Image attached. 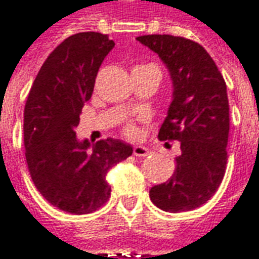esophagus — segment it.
I'll return each instance as SVG.
<instances>
[{"label": "esophagus", "mask_w": 259, "mask_h": 259, "mask_svg": "<svg viewBox=\"0 0 259 259\" xmlns=\"http://www.w3.org/2000/svg\"><path fill=\"white\" fill-rule=\"evenodd\" d=\"M133 153H134V156H138V158H145V156H148V155L151 153V151H149L147 147L137 145V147H134Z\"/></svg>", "instance_id": "obj_1"}]
</instances>
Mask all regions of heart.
<instances>
[{
  "instance_id": "b5f03b06",
  "label": "heart",
  "mask_w": 259,
  "mask_h": 259,
  "mask_svg": "<svg viewBox=\"0 0 259 259\" xmlns=\"http://www.w3.org/2000/svg\"><path fill=\"white\" fill-rule=\"evenodd\" d=\"M149 66H152V65L137 66V67H149ZM137 67H135V69H137ZM125 134H126V135H130V137H134V135L137 134V130H135V126H134L133 124H126V126H125Z\"/></svg>"
}]
</instances>
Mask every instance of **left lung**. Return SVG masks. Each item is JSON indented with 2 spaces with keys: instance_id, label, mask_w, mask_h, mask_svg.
<instances>
[{
  "instance_id": "obj_1",
  "label": "left lung",
  "mask_w": 259,
  "mask_h": 259,
  "mask_svg": "<svg viewBox=\"0 0 259 259\" xmlns=\"http://www.w3.org/2000/svg\"><path fill=\"white\" fill-rule=\"evenodd\" d=\"M137 40L158 53L170 73L174 94L160 141H179L174 176L149 190L163 211L200 207L217 192L227 165L230 131L227 85L207 51L190 39L144 35Z\"/></svg>"
}]
</instances>
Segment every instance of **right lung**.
I'll return each instance as SVG.
<instances>
[{"instance_id":"1","label":"right lung","mask_w":259,"mask_h":259,"mask_svg":"<svg viewBox=\"0 0 259 259\" xmlns=\"http://www.w3.org/2000/svg\"><path fill=\"white\" fill-rule=\"evenodd\" d=\"M114 42L99 32L65 39L45 60L24 111L25 158L32 182L52 206L72 214L100 208L111 194L107 172L133 155L119 140L78 141L76 126Z\"/></svg>"}]
</instances>
